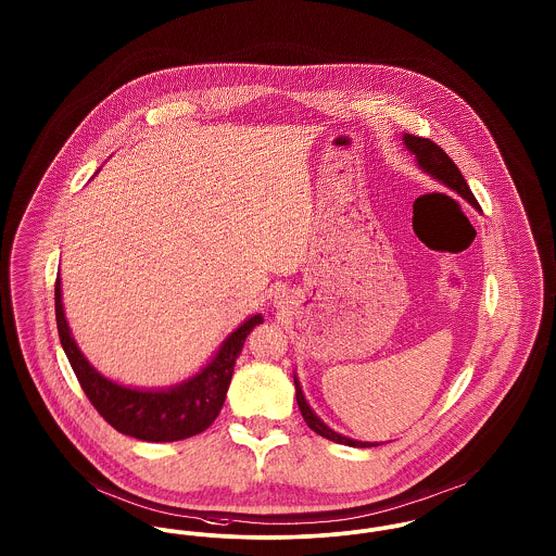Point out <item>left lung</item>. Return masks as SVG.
I'll list each match as a JSON object with an SVG mask.
<instances>
[{"label":"left lung","mask_w":556,"mask_h":556,"mask_svg":"<svg viewBox=\"0 0 556 556\" xmlns=\"http://www.w3.org/2000/svg\"><path fill=\"white\" fill-rule=\"evenodd\" d=\"M403 143H405L408 153L415 157V164H417L426 175H430V177L437 179L439 184H443V186L448 187L451 191H455L457 195H462V198H464L468 204H472L477 211H481V208H479V202H477V198H475V193L470 191V187L466 184L464 175L459 173V168L455 166V162H453L434 141L421 139V137H415V135H407V132H405V135H403ZM293 379H295L296 405H299V410H301L305 424H307L316 434H320L323 439H329V441H333V443L348 444V446H377V444H379L367 443V441H365V443H363V441H354V439H348V437L334 432L333 428H329V426L314 413V408L307 405L296 375H293Z\"/></svg>","instance_id":"1"}]
</instances>
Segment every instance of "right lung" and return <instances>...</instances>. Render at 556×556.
Instances as JSON below:
<instances>
[{"mask_svg":"<svg viewBox=\"0 0 556 556\" xmlns=\"http://www.w3.org/2000/svg\"><path fill=\"white\" fill-rule=\"evenodd\" d=\"M54 309L61 345L88 401L117 432L148 443L184 441L204 432L217 419L236 358L240 356L249 333L263 323L261 314H253L236 331L227 334L215 356L195 375L170 388L153 390L122 386L88 363L77 348L65 318L61 276L54 285Z\"/></svg>","mask_w":556,"mask_h":556,"instance_id":"1","label":"right lung"}]
</instances>
